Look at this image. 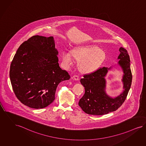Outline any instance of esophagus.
Listing matches in <instances>:
<instances>
[{"instance_id": "obj_1", "label": "esophagus", "mask_w": 146, "mask_h": 146, "mask_svg": "<svg viewBox=\"0 0 146 146\" xmlns=\"http://www.w3.org/2000/svg\"><path fill=\"white\" fill-rule=\"evenodd\" d=\"M72 79H73L74 80H75V81H78L79 80V77L78 76L74 75L72 77Z\"/></svg>"}]
</instances>
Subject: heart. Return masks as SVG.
<instances>
[{
    "mask_svg": "<svg viewBox=\"0 0 146 146\" xmlns=\"http://www.w3.org/2000/svg\"><path fill=\"white\" fill-rule=\"evenodd\" d=\"M78 62V68L83 74H92L97 71L105 60L106 54L95 45H85L75 48L71 52L64 51L61 58L65 65L73 63V58Z\"/></svg>",
    "mask_w": 146,
    "mask_h": 146,
    "instance_id": "1",
    "label": "heart"
}]
</instances>
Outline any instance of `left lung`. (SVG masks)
I'll use <instances>...</instances> for the list:
<instances>
[{
    "instance_id": "1",
    "label": "left lung",
    "mask_w": 146,
    "mask_h": 146,
    "mask_svg": "<svg viewBox=\"0 0 146 146\" xmlns=\"http://www.w3.org/2000/svg\"><path fill=\"white\" fill-rule=\"evenodd\" d=\"M118 57L119 65L123 71L122 82L123 92L117 97L112 98L106 92L105 77L111 68H100L95 72L86 74L80 82L85 89L83 96L80 100L78 105L82 109L89 115H102L116 111L125 100L129 90L132 74L130 70V60L127 51L121 47Z\"/></svg>"
}]
</instances>
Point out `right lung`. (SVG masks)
Masks as SVG:
<instances>
[{"mask_svg": "<svg viewBox=\"0 0 146 146\" xmlns=\"http://www.w3.org/2000/svg\"><path fill=\"white\" fill-rule=\"evenodd\" d=\"M54 37L33 36L21 45L11 62L10 77L17 98L41 109L54 102L60 82L70 76L59 66Z\"/></svg>", "mask_w": 146, "mask_h": 146, "instance_id": "obj_1", "label": "right lung"}]
</instances>
